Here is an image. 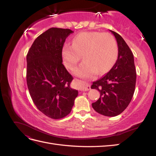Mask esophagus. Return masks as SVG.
<instances>
[{
    "instance_id": "esophagus-1",
    "label": "esophagus",
    "mask_w": 156,
    "mask_h": 156,
    "mask_svg": "<svg viewBox=\"0 0 156 156\" xmlns=\"http://www.w3.org/2000/svg\"><path fill=\"white\" fill-rule=\"evenodd\" d=\"M80 85H81V89L82 91H87L90 90V87L89 84H86L84 81H79Z\"/></svg>"
}]
</instances>
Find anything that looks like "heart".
Listing matches in <instances>:
<instances>
[{
    "instance_id": "1",
    "label": "heart",
    "mask_w": 156,
    "mask_h": 156,
    "mask_svg": "<svg viewBox=\"0 0 156 156\" xmlns=\"http://www.w3.org/2000/svg\"><path fill=\"white\" fill-rule=\"evenodd\" d=\"M84 62L75 69L77 76L90 78L99 73H105L116 62L118 46L115 39L108 33L83 32L75 36L73 44H66L62 50L64 64L73 69L82 55Z\"/></svg>"
}]
</instances>
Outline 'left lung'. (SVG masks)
Here are the masks:
<instances>
[{
    "label": "left lung",
    "mask_w": 156,
    "mask_h": 156,
    "mask_svg": "<svg viewBox=\"0 0 156 156\" xmlns=\"http://www.w3.org/2000/svg\"><path fill=\"white\" fill-rule=\"evenodd\" d=\"M118 44V58L104 76L93 82L91 88L100 92V98L92 106L97 112L116 116L123 112L133 98L136 84L134 57L129 46L118 33L109 30Z\"/></svg>",
    "instance_id": "left-lung-1"
}]
</instances>
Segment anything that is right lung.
<instances>
[{
  "label": "right lung",
  "instance_id": "add662e5",
  "mask_svg": "<svg viewBox=\"0 0 156 156\" xmlns=\"http://www.w3.org/2000/svg\"><path fill=\"white\" fill-rule=\"evenodd\" d=\"M70 29L51 28L34 40L27 55V83L36 107L53 119L66 116L78 91L62 64V50Z\"/></svg>",
  "mask_w": 156,
  "mask_h": 156
}]
</instances>
